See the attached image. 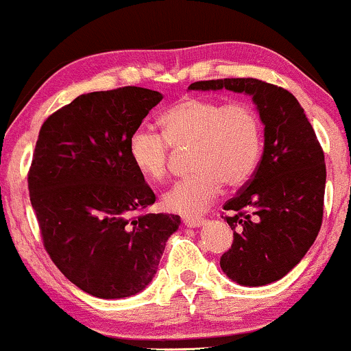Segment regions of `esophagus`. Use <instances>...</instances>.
<instances>
[{"instance_id":"obj_1","label":"esophagus","mask_w":351,"mask_h":351,"mask_svg":"<svg viewBox=\"0 0 351 351\" xmlns=\"http://www.w3.org/2000/svg\"><path fill=\"white\" fill-rule=\"evenodd\" d=\"M182 223L187 228H197V226L204 225V218L200 217H182Z\"/></svg>"}]
</instances>
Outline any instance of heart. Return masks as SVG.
<instances>
[{"mask_svg": "<svg viewBox=\"0 0 351 351\" xmlns=\"http://www.w3.org/2000/svg\"><path fill=\"white\" fill-rule=\"evenodd\" d=\"M162 134L136 128L128 139L134 167L151 182L169 176L175 151H189L193 172L164 195V205L182 215H199L217 199L223 182L240 187L258 169L265 128L258 110L246 100L221 101L184 97L159 117Z\"/></svg>", "mask_w": 351, "mask_h": 351, "instance_id": "1", "label": "heart"}]
</instances>
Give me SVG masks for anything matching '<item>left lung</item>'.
<instances>
[{
	"instance_id": "8db88e82",
	"label": "left lung",
	"mask_w": 351,
	"mask_h": 351,
	"mask_svg": "<svg viewBox=\"0 0 351 351\" xmlns=\"http://www.w3.org/2000/svg\"><path fill=\"white\" fill-rule=\"evenodd\" d=\"M221 88L253 97L265 125V151L251 179L223 205L233 243L220 266L241 286H265L299 265L320 232L327 177L324 149L304 108L282 86L258 78L189 85V90Z\"/></svg>"
}]
</instances>
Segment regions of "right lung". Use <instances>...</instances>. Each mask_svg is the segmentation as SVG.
Returning a JSON list of instances; mask_svg holds the SVG:
<instances>
[{"mask_svg": "<svg viewBox=\"0 0 351 351\" xmlns=\"http://www.w3.org/2000/svg\"><path fill=\"white\" fill-rule=\"evenodd\" d=\"M162 95L141 86L77 97L44 121L27 172L44 248L86 294H138L158 271L180 217L144 213L156 202L128 139Z\"/></svg>", "mask_w": 351, "mask_h": 351, "instance_id": "add662e5", "label": "right lung"}]
</instances>
